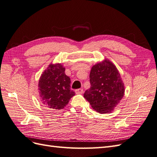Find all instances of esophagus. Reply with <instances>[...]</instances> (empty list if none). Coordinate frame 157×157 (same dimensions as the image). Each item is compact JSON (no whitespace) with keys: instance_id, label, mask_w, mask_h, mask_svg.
<instances>
[{"instance_id":"esophagus-1","label":"esophagus","mask_w":157,"mask_h":157,"mask_svg":"<svg viewBox=\"0 0 157 157\" xmlns=\"http://www.w3.org/2000/svg\"><path fill=\"white\" fill-rule=\"evenodd\" d=\"M83 89L82 88H79V89H77L75 90V92L77 94H81L83 93Z\"/></svg>"}]
</instances>
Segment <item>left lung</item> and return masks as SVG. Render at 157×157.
<instances>
[{"label":"left lung","mask_w":157,"mask_h":157,"mask_svg":"<svg viewBox=\"0 0 157 157\" xmlns=\"http://www.w3.org/2000/svg\"><path fill=\"white\" fill-rule=\"evenodd\" d=\"M91 86L84 97L100 113L111 112L124 94V86L116 66L105 59L94 65L90 74Z\"/></svg>","instance_id":"8db88e82"}]
</instances>
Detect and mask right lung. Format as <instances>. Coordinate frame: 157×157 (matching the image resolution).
I'll return each mask as SVG.
<instances>
[{
	"label": "right lung",
	"instance_id": "right-lung-1",
	"mask_svg": "<svg viewBox=\"0 0 157 157\" xmlns=\"http://www.w3.org/2000/svg\"><path fill=\"white\" fill-rule=\"evenodd\" d=\"M70 84L71 79L65 74L62 65H49L39 81L40 101L50 109H63L75 94L70 88Z\"/></svg>",
	"mask_w": 157,
	"mask_h": 157
}]
</instances>
